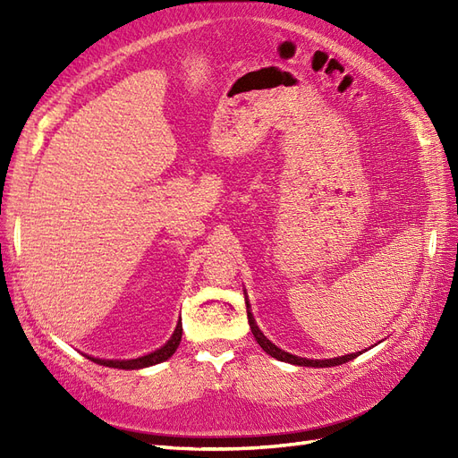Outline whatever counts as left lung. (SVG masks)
<instances>
[{
	"label": "left lung",
	"mask_w": 458,
	"mask_h": 458,
	"mask_svg": "<svg viewBox=\"0 0 458 458\" xmlns=\"http://www.w3.org/2000/svg\"><path fill=\"white\" fill-rule=\"evenodd\" d=\"M244 301H246V313H248V323H250V328H252V335L256 338V342L261 345V350L269 353L271 357L279 359V361H284V363H290V365H300V367H336V365H344L352 361V359H355L357 355H361L363 352H357V353H348V355H340V357H332V359H306V357H298V355H293L288 353L284 350H281L279 345H275L263 332L259 330V327L256 325V318L252 315V310H250V303H248V296H246V290H244Z\"/></svg>",
	"instance_id": "left-lung-1"
}]
</instances>
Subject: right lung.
<instances>
[{
    "label": "right lung",
    "mask_w": 458,
    "mask_h": 458,
    "mask_svg": "<svg viewBox=\"0 0 458 458\" xmlns=\"http://www.w3.org/2000/svg\"><path fill=\"white\" fill-rule=\"evenodd\" d=\"M182 332H183V327H182V318H179V323H177V327L174 330V335L170 336L168 342L162 345V348L150 352L147 355L135 357V359H99V357H91V355H86V357L91 359V361L97 363V365L113 367V369H123V370L152 367V365H158V363L165 361V359H170L175 353V350L179 348V342H182Z\"/></svg>",
    "instance_id": "1"
}]
</instances>
